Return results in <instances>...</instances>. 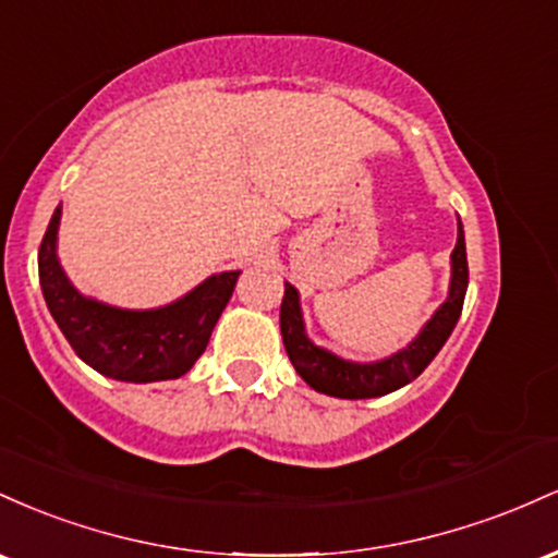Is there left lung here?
I'll return each instance as SVG.
<instances>
[{
  "label": "left lung",
  "instance_id": "obj_1",
  "mask_svg": "<svg viewBox=\"0 0 558 558\" xmlns=\"http://www.w3.org/2000/svg\"><path fill=\"white\" fill-rule=\"evenodd\" d=\"M466 284V242L464 229H461L459 221V240H456L453 253H450V290L446 303L435 311V316L424 324L422 331L403 350L374 363H355L313 345L308 337H305L300 295L292 284H284V300H281L279 311L281 340H284V350L295 372L316 392L348 400L387 396V392L414 381L429 366V361L440 353L456 322H459L461 308H464Z\"/></svg>",
  "mask_w": 558,
  "mask_h": 558
}]
</instances>
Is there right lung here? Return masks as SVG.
<instances>
[{"mask_svg":"<svg viewBox=\"0 0 558 558\" xmlns=\"http://www.w3.org/2000/svg\"><path fill=\"white\" fill-rule=\"evenodd\" d=\"M62 210L52 213L39 247V281L47 308L65 340L94 372L121 381L179 379L205 353L240 271L213 274L177 303L129 311L84 298L58 260Z\"/></svg>","mask_w":558,"mask_h":558,"instance_id":"right-lung-1","label":"right lung"}]
</instances>
